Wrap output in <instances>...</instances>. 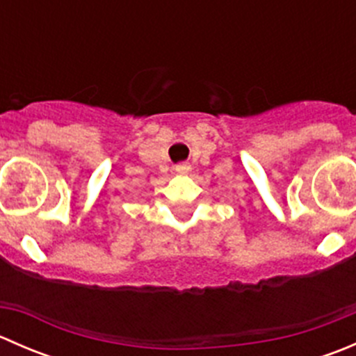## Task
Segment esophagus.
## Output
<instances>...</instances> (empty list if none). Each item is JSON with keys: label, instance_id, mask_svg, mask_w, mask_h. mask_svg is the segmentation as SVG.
<instances>
[{"label": "esophagus", "instance_id": "esophagus-1", "mask_svg": "<svg viewBox=\"0 0 356 356\" xmlns=\"http://www.w3.org/2000/svg\"><path fill=\"white\" fill-rule=\"evenodd\" d=\"M189 168H191V165L189 163H179V165H175V172H179V174H188L189 172Z\"/></svg>", "mask_w": 356, "mask_h": 356}]
</instances>
